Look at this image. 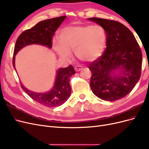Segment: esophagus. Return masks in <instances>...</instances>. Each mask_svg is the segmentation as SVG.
Listing matches in <instances>:
<instances>
[{
    "mask_svg": "<svg viewBox=\"0 0 149 149\" xmlns=\"http://www.w3.org/2000/svg\"><path fill=\"white\" fill-rule=\"evenodd\" d=\"M82 69H83V67H82V66H75V67H74V70H75V71H77V72L80 71Z\"/></svg>",
    "mask_w": 149,
    "mask_h": 149,
    "instance_id": "esophagus-1",
    "label": "esophagus"
}]
</instances>
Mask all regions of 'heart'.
Masks as SVG:
<instances>
[{
	"instance_id": "heart-1",
	"label": "heart",
	"mask_w": 149,
	"mask_h": 149,
	"mask_svg": "<svg viewBox=\"0 0 149 149\" xmlns=\"http://www.w3.org/2000/svg\"><path fill=\"white\" fill-rule=\"evenodd\" d=\"M59 38H54L53 48L57 55L70 59L72 50L79 60L93 61L100 56L106 43V33L102 26L91 25L66 26L60 32Z\"/></svg>"
}]
</instances>
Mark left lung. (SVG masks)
Returning <instances> with one entry per match:
<instances>
[{
	"mask_svg": "<svg viewBox=\"0 0 149 149\" xmlns=\"http://www.w3.org/2000/svg\"><path fill=\"white\" fill-rule=\"evenodd\" d=\"M104 29L106 48L102 55L89 66L90 86L102 100L114 101L130 93L141 77L142 55L130 30L117 21L89 18Z\"/></svg>",
	"mask_w": 149,
	"mask_h": 149,
	"instance_id": "8db88e82",
	"label": "left lung"
}]
</instances>
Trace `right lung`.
<instances>
[{"instance_id": "add662e5", "label": "right lung", "mask_w": 149, "mask_h": 149, "mask_svg": "<svg viewBox=\"0 0 149 149\" xmlns=\"http://www.w3.org/2000/svg\"><path fill=\"white\" fill-rule=\"evenodd\" d=\"M66 16L53 18L38 22L33 27L24 31L17 38L13 57V66L16 72L15 65V55L21 49L30 45H39L52 48V37ZM76 72L72 65L60 68L56 71V78L53 86L49 91L37 93L25 88L22 83L21 87L28 95L41 104L49 107H57L64 104L70 96L71 88L70 79Z\"/></svg>"}]
</instances>
